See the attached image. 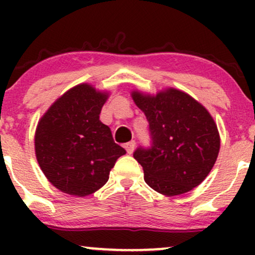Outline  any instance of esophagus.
Returning a JSON list of instances; mask_svg holds the SVG:
<instances>
[{"mask_svg":"<svg viewBox=\"0 0 255 255\" xmlns=\"http://www.w3.org/2000/svg\"><path fill=\"white\" fill-rule=\"evenodd\" d=\"M134 147H135V141H129V142H127V144L125 145V148H126V151H127V153H129V154H131L133 153V151H134Z\"/></svg>","mask_w":255,"mask_h":255,"instance_id":"obj_1","label":"esophagus"}]
</instances>
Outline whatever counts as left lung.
<instances>
[{
	"mask_svg": "<svg viewBox=\"0 0 255 255\" xmlns=\"http://www.w3.org/2000/svg\"><path fill=\"white\" fill-rule=\"evenodd\" d=\"M131 98L150 126L151 147L140 146L133 153L145 182L168 197L192 191L218 157L221 139L212 116L191 96L171 87L156 96L133 91Z\"/></svg>",
	"mask_w": 255,
	"mask_h": 255,
	"instance_id": "left-lung-1",
	"label": "left lung"
}]
</instances>
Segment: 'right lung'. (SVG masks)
Returning a JSON list of instances; mask_svg holds the SVG:
<instances>
[{
  "label": "right lung",
  "instance_id": "1",
  "mask_svg": "<svg viewBox=\"0 0 255 255\" xmlns=\"http://www.w3.org/2000/svg\"><path fill=\"white\" fill-rule=\"evenodd\" d=\"M107 92L89 84L77 85L39 120L34 150L40 169L52 186L75 197L98 191L126 150L99 120Z\"/></svg>",
  "mask_w": 255,
  "mask_h": 255
}]
</instances>
